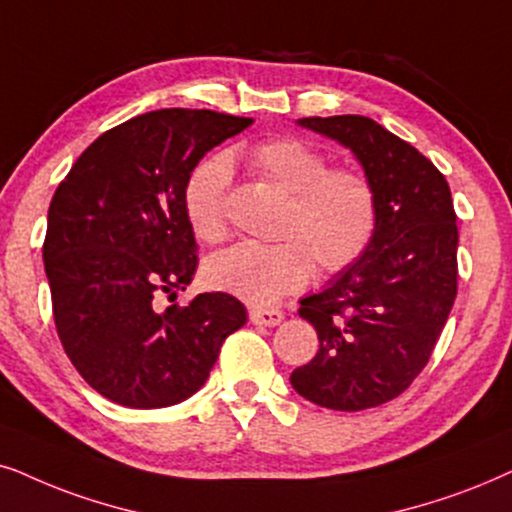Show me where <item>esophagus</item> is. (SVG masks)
Segmentation results:
<instances>
[{
	"label": "esophagus",
	"instance_id": "esophagus-1",
	"mask_svg": "<svg viewBox=\"0 0 512 512\" xmlns=\"http://www.w3.org/2000/svg\"><path fill=\"white\" fill-rule=\"evenodd\" d=\"M285 318V313L281 309H274V306H255V309H250V320L255 325H267V327H274V325H281Z\"/></svg>",
	"mask_w": 512,
	"mask_h": 512
}]
</instances>
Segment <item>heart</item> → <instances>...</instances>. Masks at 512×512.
Instances as JSON below:
<instances>
[{
  "mask_svg": "<svg viewBox=\"0 0 512 512\" xmlns=\"http://www.w3.org/2000/svg\"><path fill=\"white\" fill-rule=\"evenodd\" d=\"M243 159L288 194L274 243L243 241L206 262V281L250 304H271L304 288L313 267L339 274L370 248L379 229V192L363 170L330 166L323 149L292 135L252 142ZM231 159L210 154L189 173L182 206L201 243L227 238Z\"/></svg>",
  "mask_w": 512,
  "mask_h": 512,
  "instance_id": "obj_1",
  "label": "heart"
}]
</instances>
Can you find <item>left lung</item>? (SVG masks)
Masks as SVG:
<instances>
[{"label":"left lung","instance_id":"left-lung-1","mask_svg":"<svg viewBox=\"0 0 512 512\" xmlns=\"http://www.w3.org/2000/svg\"><path fill=\"white\" fill-rule=\"evenodd\" d=\"M299 126L349 147L379 192V229L360 260L299 316L318 353L290 374L306 400L360 412L407 391L438 344L456 299V213L445 175L410 142L360 114L306 117Z\"/></svg>","mask_w":512,"mask_h":512}]
</instances>
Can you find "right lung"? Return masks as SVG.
<instances>
[{
	"label": "right lung",
	"instance_id": "obj_1",
	"mask_svg": "<svg viewBox=\"0 0 512 512\" xmlns=\"http://www.w3.org/2000/svg\"><path fill=\"white\" fill-rule=\"evenodd\" d=\"M252 119L170 107L109 128L84 149L49 206L44 267L67 358L100 395L152 410L206 384L248 311L227 292L156 309L199 264L182 189L192 168Z\"/></svg>",
	"mask_w": 512,
	"mask_h": 512
}]
</instances>
